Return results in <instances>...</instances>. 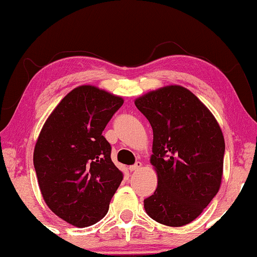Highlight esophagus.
<instances>
[{
    "instance_id": "obj_1",
    "label": "esophagus",
    "mask_w": 257,
    "mask_h": 257,
    "mask_svg": "<svg viewBox=\"0 0 257 257\" xmlns=\"http://www.w3.org/2000/svg\"><path fill=\"white\" fill-rule=\"evenodd\" d=\"M141 167H142V163H141V162H137L136 164H134V165L130 166V167H129V170H130V172H134V171L140 170Z\"/></svg>"
}]
</instances>
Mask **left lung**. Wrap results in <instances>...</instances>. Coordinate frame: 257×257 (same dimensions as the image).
I'll return each mask as SVG.
<instances>
[{"mask_svg": "<svg viewBox=\"0 0 257 257\" xmlns=\"http://www.w3.org/2000/svg\"><path fill=\"white\" fill-rule=\"evenodd\" d=\"M153 130L150 163L158 186L144 200L153 220L172 227L196 219L221 185L225 141L216 117L193 92L167 85L135 99Z\"/></svg>", "mask_w": 257, "mask_h": 257, "instance_id": "8db88e82", "label": "left lung"}]
</instances>
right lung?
Segmentation results:
<instances>
[{
	"label": "right lung",
	"instance_id": "right-lung-1",
	"mask_svg": "<svg viewBox=\"0 0 257 257\" xmlns=\"http://www.w3.org/2000/svg\"><path fill=\"white\" fill-rule=\"evenodd\" d=\"M123 98L93 85L69 92L38 136L33 164L44 201L76 227L101 220L123 179L102 132Z\"/></svg>",
	"mask_w": 257,
	"mask_h": 257
}]
</instances>
